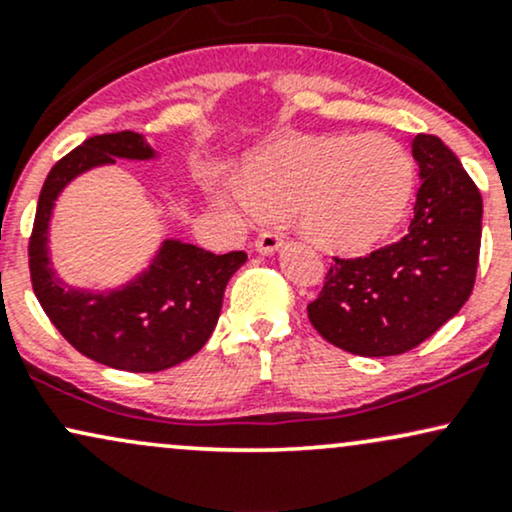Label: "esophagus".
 I'll use <instances>...</instances> for the list:
<instances>
[{
  "mask_svg": "<svg viewBox=\"0 0 512 512\" xmlns=\"http://www.w3.org/2000/svg\"><path fill=\"white\" fill-rule=\"evenodd\" d=\"M281 245V233L276 231H262L255 240V250L262 252V255H272V252L279 250Z\"/></svg>",
  "mask_w": 512,
  "mask_h": 512,
  "instance_id": "34e87169",
  "label": "esophagus"
}]
</instances>
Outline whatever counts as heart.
Instances as JSON below:
<instances>
[{"label": "heart", "instance_id": "heart-1", "mask_svg": "<svg viewBox=\"0 0 512 512\" xmlns=\"http://www.w3.org/2000/svg\"><path fill=\"white\" fill-rule=\"evenodd\" d=\"M209 197L240 214L296 209L301 231L334 250H361L395 231L414 192V163L385 134L298 137L269 146L236 175H209Z\"/></svg>", "mask_w": 512, "mask_h": 512}]
</instances>
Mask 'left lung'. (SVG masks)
<instances>
[{
	"label": "left lung",
	"mask_w": 512,
	"mask_h": 512,
	"mask_svg": "<svg viewBox=\"0 0 512 512\" xmlns=\"http://www.w3.org/2000/svg\"><path fill=\"white\" fill-rule=\"evenodd\" d=\"M411 154L421 187L407 236L366 257H332L325 286L308 305L315 330L349 354H404L472 296L484 214L479 187L433 134H416Z\"/></svg>",
	"instance_id": "left-lung-1"
}]
</instances>
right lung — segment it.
I'll return each mask as SVG.
<instances>
[{
	"mask_svg": "<svg viewBox=\"0 0 512 512\" xmlns=\"http://www.w3.org/2000/svg\"><path fill=\"white\" fill-rule=\"evenodd\" d=\"M154 156L137 132L86 139L45 178L28 243L33 291L52 325L79 354L129 373H158L195 356L214 332L228 279L248 260L243 250L214 255L182 240H163L149 269L120 289L93 293L69 289L57 279L48 257V231L60 192L76 175L115 158Z\"/></svg>",
	"mask_w": 512,
	"mask_h": 512,
	"instance_id": "obj_1",
	"label": "right lung"
}]
</instances>
